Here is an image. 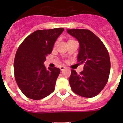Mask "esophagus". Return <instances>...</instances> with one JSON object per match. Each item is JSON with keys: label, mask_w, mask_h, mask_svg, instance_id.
<instances>
[{"label": "esophagus", "mask_w": 123, "mask_h": 123, "mask_svg": "<svg viewBox=\"0 0 123 123\" xmlns=\"http://www.w3.org/2000/svg\"><path fill=\"white\" fill-rule=\"evenodd\" d=\"M65 68H66V67H64V66H61V67H60L61 71L64 70V69H65Z\"/></svg>", "instance_id": "esophagus-1"}]
</instances>
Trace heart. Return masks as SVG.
Listing matches in <instances>:
<instances>
[{
	"instance_id": "b5f03b06",
	"label": "heart",
	"mask_w": 123,
	"mask_h": 123,
	"mask_svg": "<svg viewBox=\"0 0 123 123\" xmlns=\"http://www.w3.org/2000/svg\"><path fill=\"white\" fill-rule=\"evenodd\" d=\"M71 40H69L68 41V42H69V41H71Z\"/></svg>"
}]
</instances>
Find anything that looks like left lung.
I'll use <instances>...</instances> for the list:
<instances>
[{
    "mask_svg": "<svg viewBox=\"0 0 123 123\" xmlns=\"http://www.w3.org/2000/svg\"><path fill=\"white\" fill-rule=\"evenodd\" d=\"M67 31L79 43L77 62L84 64L83 71L77 74L71 71L69 79L72 90L83 97L93 98L107 83L111 63L105 45L93 33L85 29H67Z\"/></svg>",
    "mask_w": 123,
    "mask_h": 123,
    "instance_id": "8db88e82",
    "label": "left lung"
}]
</instances>
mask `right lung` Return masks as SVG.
Masks as SVG:
<instances>
[{
	"label": "right lung",
	"instance_id": "add662e5",
	"mask_svg": "<svg viewBox=\"0 0 123 123\" xmlns=\"http://www.w3.org/2000/svg\"><path fill=\"white\" fill-rule=\"evenodd\" d=\"M64 28L40 30L30 34L18 48L13 68L16 82L27 98L40 100L51 94L60 74L58 68L44 65Z\"/></svg>",
	"mask_w": 123,
	"mask_h": 123
}]
</instances>
